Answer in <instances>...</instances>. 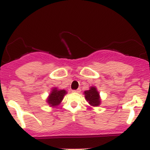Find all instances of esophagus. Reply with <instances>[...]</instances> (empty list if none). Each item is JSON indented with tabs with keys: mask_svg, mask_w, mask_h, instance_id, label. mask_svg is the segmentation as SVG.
Segmentation results:
<instances>
[{
	"mask_svg": "<svg viewBox=\"0 0 150 150\" xmlns=\"http://www.w3.org/2000/svg\"><path fill=\"white\" fill-rule=\"evenodd\" d=\"M80 89H75V90H73V92H75V93H80Z\"/></svg>",
	"mask_w": 150,
	"mask_h": 150,
	"instance_id": "obj_1",
	"label": "esophagus"
}]
</instances>
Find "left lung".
I'll return each instance as SVG.
<instances>
[{
    "label": "left lung",
    "mask_w": 150,
    "mask_h": 150,
    "mask_svg": "<svg viewBox=\"0 0 150 150\" xmlns=\"http://www.w3.org/2000/svg\"><path fill=\"white\" fill-rule=\"evenodd\" d=\"M85 97L86 100L91 106H98L101 104V99L99 97V93L95 87H91L89 90L85 91Z\"/></svg>",
    "instance_id": "obj_1"
}]
</instances>
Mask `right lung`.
<instances>
[{"mask_svg": "<svg viewBox=\"0 0 150 150\" xmlns=\"http://www.w3.org/2000/svg\"><path fill=\"white\" fill-rule=\"evenodd\" d=\"M67 94V92L64 89H58V88H53L51 92L50 93L49 97L47 99L48 104L50 106H57L60 104L64 97L65 94Z\"/></svg>", "mask_w": 150, "mask_h": 150, "instance_id": "obj_1", "label": "right lung"}]
</instances>
